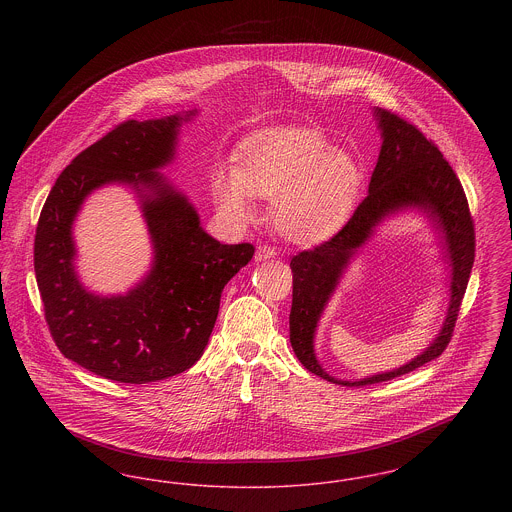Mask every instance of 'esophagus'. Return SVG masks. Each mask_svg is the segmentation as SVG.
Wrapping results in <instances>:
<instances>
[{"mask_svg":"<svg viewBox=\"0 0 512 512\" xmlns=\"http://www.w3.org/2000/svg\"><path fill=\"white\" fill-rule=\"evenodd\" d=\"M276 255V251H274V247H270V245L263 244L257 247V251H255V259L257 261H267L270 257H274Z\"/></svg>","mask_w":512,"mask_h":512,"instance_id":"obj_1","label":"esophagus"}]
</instances>
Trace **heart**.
Wrapping results in <instances>:
<instances>
[{"instance_id":"b5f03b06","label":"heart","mask_w":512,"mask_h":512,"mask_svg":"<svg viewBox=\"0 0 512 512\" xmlns=\"http://www.w3.org/2000/svg\"><path fill=\"white\" fill-rule=\"evenodd\" d=\"M363 184L353 153L313 126L261 130L236 151V165L211 176L220 213L244 224L255 215V197L272 199V220L295 244H320L351 219Z\"/></svg>"}]
</instances>
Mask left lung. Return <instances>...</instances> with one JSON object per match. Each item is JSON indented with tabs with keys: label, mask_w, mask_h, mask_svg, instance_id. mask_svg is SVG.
Returning a JSON list of instances; mask_svg holds the SVG:
<instances>
[{
	"label": "left lung",
	"mask_w": 512,
	"mask_h": 512,
	"mask_svg": "<svg viewBox=\"0 0 512 512\" xmlns=\"http://www.w3.org/2000/svg\"><path fill=\"white\" fill-rule=\"evenodd\" d=\"M374 115L384 142L368 184V195L336 236L313 249L299 251L290 263L293 272L290 313L293 353L309 372L332 384L349 388L388 382L438 359L453 336L476 251L474 220L470 217L463 186L451 165L443 159L438 146L432 140H426L414 124L391 111L374 109ZM403 206L424 208L444 236L446 256L452 267V299L448 317L439 338L411 364L357 383L336 381L317 365L312 345L317 320L348 259L371 235L378 221Z\"/></svg>",
	"instance_id": "obj_1"
}]
</instances>
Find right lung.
Segmentation results:
<instances>
[{"mask_svg":"<svg viewBox=\"0 0 512 512\" xmlns=\"http://www.w3.org/2000/svg\"><path fill=\"white\" fill-rule=\"evenodd\" d=\"M194 115L117 124L59 174L36 226L34 270L51 338L76 365L122 384L194 366L215 328L220 293L255 253L251 244L211 238L186 195L155 172L171 161L180 122ZM111 181L143 197L156 257L134 291L99 298L75 278L72 222L87 194Z\"/></svg>","mask_w":512,"mask_h":512,"instance_id":"right-lung-1","label":"right lung"}]
</instances>
